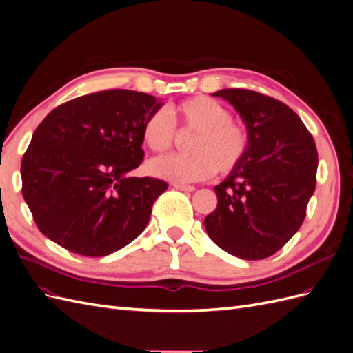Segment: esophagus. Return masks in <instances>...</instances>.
I'll return each instance as SVG.
<instances>
[{
	"mask_svg": "<svg viewBox=\"0 0 353 353\" xmlns=\"http://www.w3.org/2000/svg\"><path fill=\"white\" fill-rule=\"evenodd\" d=\"M174 188H176L179 191H185V193H190V191L196 190L193 185H183V184H174Z\"/></svg>",
	"mask_w": 353,
	"mask_h": 353,
	"instance_id": "esophagus-1",
	"label": "esophagus"
}]
</instances>
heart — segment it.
<instances>
[{
	"label": "heart",
	"mask_w": 353,
	"mask_h": 353,
	"mask_svg": "<svg viewBox=\"0 0 353 353\" xmlns=\"http://www.w3.org/2000/svg\"><path fill=\"white\" fill-rule=\"evenodd\" d=\"M175 128L194 132L188 156H163L148 162V174L175 184L196 183L215 170L231 172L249 147L245 128L231 119L230 110L218 100L197 95L168 105L166 113L156 110L145 117L143 143L154 153L168 152L174 144Z\"/></svg>",
	"instance_id": "b5f03b06"
}]
</instances>
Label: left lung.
Segmentation results:
<instances>
[{"label":"left lung","instance_id":"8db88e82","mask_svg":"<svg viewBox=\"0 0 353 353\" xmlns=\"http://www.w3.org/2000/svg\"><path fill=\"white\" fill-rule=\"evenodd\" d=\"M244 122L249 147L216 185L218 206L205 218L213 243L240 259H265L290 240L305 219L316 184L312 135L284 103L250 90H219Z\"/></svg>","mask_w":353,"mask_h":353}]
</instances>
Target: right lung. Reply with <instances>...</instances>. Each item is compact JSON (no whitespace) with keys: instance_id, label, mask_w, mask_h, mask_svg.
Listing matches in <instances>:
<instances>
[{"instance_id":"obj_1","label":"right lung","mask_w":353,"mask_h":353,"mask_svg":"<svg viewBox=\"0 0 353 353\" xmlns=\"http://www.w3.org/2000/svg\"><path fill=\"white\" fill-rule=\"evenodd\" d=\"M165 103L131 90L82 95L47 114L22 159V193L39 231L82 256H108L147 227L162 179L130 172L141 128Z\"/></svg>"}]
</instances>
